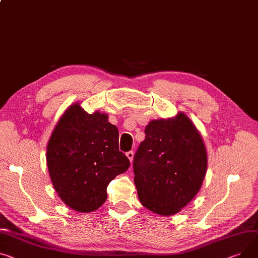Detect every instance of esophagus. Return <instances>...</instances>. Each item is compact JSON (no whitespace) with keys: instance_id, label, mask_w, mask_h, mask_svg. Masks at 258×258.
Returning <instances> with one entry per match:
<instances>
[{"instance_id":"34e87169","label":"esophagus","mask_w":258,"mask_h":258,"mask_svg":"<svg viewBox=\"0 0 258 258\" xmlns=\"http://www.w3.org/2000/svg\"><path fill=\"white\" fill-rule=\"evenodd\" d=\"M126 157H127L128 160L131 161V163H133V160H134V151L131 150V151L126 152Z\"/></svg>"}]
</instances>
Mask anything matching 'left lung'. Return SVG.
Wrapping results in <instances>:
<instances>
[{"instance_id":"obj_1","label":"left lung","mask_w":258,"mask_h":258,"mask_svg":"<svg viewBox=\"0 0 258 258\" xmlns=\"http://www.w3.org/2000/svg\"><path fill=\"white\" fill-rule=\"evenodd\" d=\"M134 157V181L143 207L178 213L199 192L208 169L201 135L185 114L151 120Z\"/></svg>"}]
</instances>
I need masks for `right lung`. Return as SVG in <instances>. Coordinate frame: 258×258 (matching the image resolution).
Returning a JSON list of instances; mask_svg holds the SVG:
<instances>
[{"label":"right lung","instance_id":"add662e5","mask_svg":"<svg viewBox=\"0 0 258 258\" xmlns=\"http://www.w3.org/2000/svg\"><path fill=\"white\" fill-rule=\"evenodd\" d=\"M118 140V130L107 114H88L79 104L64 112L49 138L46 164L67 207L90 213L104 204L108 184L131 165Z\"/></svg>","mask_w":258,"mask_h":258}]
</instances>
